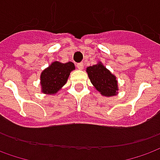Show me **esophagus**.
<instances>
[{
    "mask_svg": "<svg viewBox=\"0 0 160 160\" xmlns=\"http://www.w3.org/2000/svg\"><path fill=\"white\" fill-rule=\"evenodd\" d=\"M76 66H77V68H78V69L82 70V69L84 68V64H83L82 62H80V63H78V64L76 65Z\"/></svg>",
    "mask_w": 160,
    "mask_h": 160,
    "instance_id": "1",
    "label": "esophagus"
}]
</instances>
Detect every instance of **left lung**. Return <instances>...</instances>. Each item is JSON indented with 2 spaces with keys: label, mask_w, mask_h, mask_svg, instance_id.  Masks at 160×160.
<instances>
[{
  "label": "left lung",
  "mask_w": 160,
  "mask_h": 160,
  "mask_svg": "<svg viewBox=\"0 0 160 160\" xmlns=\"http://www.w3.org/2000/svg\"><path fill=\"white\" fill-rule=\"evenodd\" d=\"M91 83L102 95L113 96L117 94V81L112 74L101 63L87 68Z\"/></svg>",
  "instance_id": "left-lung-1"
}]
</instances>
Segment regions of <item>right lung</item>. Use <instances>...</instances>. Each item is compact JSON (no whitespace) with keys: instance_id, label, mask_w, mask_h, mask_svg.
Instances as JSON below:
<instances>
[{"instance_id":"1","label":"right lung","mask_w":160,"mask_h":160,"mask_svg":"<svg viewBox=\"0 0 160 160\" xmlns=\"http://www.w3.org/2000/svg\"><path fill=\"white\" fill-rule=\"evenodd\" d=\"M74 68V65L72 62L65 64L58 61L53 62L41 73L42 92L48 94L57 93L66 84L70 72Z\"/></svg>"}]
</instances>
